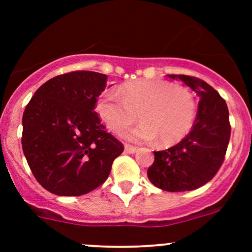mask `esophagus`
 <instances>
[{
	"instance_id": "esophagus-1",
	"label": "esophagus",
	"mask_w": 252,
	"mask_h": 252,
	"mask_svg": "<svg viewBox=\"0 0 252 252\" xmlns=\"http://www.w3.org/2000/svg\"><path fill=\"white\" fill-rule=\"evenodd\" d=\"M124 151H126V154H135L136 147L131 146V145H126V146H124Z\"/></svg>"
}]
</instances>
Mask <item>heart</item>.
Masks as SVG:
<instances>
[{"mask_svg": "<svg viewBox=\"0 0 252 252\" xmlns=\"http://www.w3.org/2000/svg\"><path fill=\"white\" fill-rule=\"evenodd\" d=\"M96 112L107 129L121 135L138 119L142 124L126 133L134 142L158 140L172 146L188 135L196 116L192 94L183 86L164 80H134L124 84L119 93L103 91L96 102Z\"/></svg>", "mask_w": 252, "mask_h": 252, "instance_id": "heart-1", "label": "heart"}]
</instances>
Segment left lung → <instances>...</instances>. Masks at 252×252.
I'll return each instance as SVG.
<instances>
[{"mask_svg": "<svg viewBox=\"0 0 252 252\" xmlns=\"http://www.w3.org/2000/svg\"><path fill=\"white\" fill-rule=\"evenodd\" d=\"M182 80L200 97L191 131L174 146L155 151L147 177L155 187L171 192L190 191L210 182L224 161L230 139L229 112L225 101L199 78L169 74Z\"/></svg>", "mask_w": 252, "mask_h": 252, "instance_id": "8db88e82", "label": "left lung"}]
</instances>
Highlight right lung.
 <instances>
[{
  "mask_svg": "<svg viewBox=\"0 0 252 252\" xmlns=\"http://www.w3.org/2000/svg\"><path fill=\"white\" fill-rule=\"evenodd\" d=\"M107 75L78 70L42 84L23 113L22 146L32 174L58 196H80L105 183L123 145L95 112Z\"/></svg>",
  "mask_w": 252,
  "mask_h": 252,
  "instance_id": "add662e5",
  "label": "right lung"
}]
</instances>
